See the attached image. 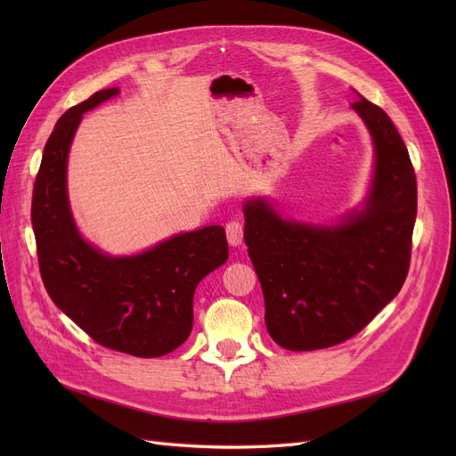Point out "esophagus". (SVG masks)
I'll return each instance as SVG.
<instances>
[{"instance_id":"obj_1","label":"esophagus","mask_w":456,"mask_h":456,"mask_svg":"<svg viewBox=\"0 0 456 456\" xmlns=\"http://www.w3.org/2000/svg\"><path fill=\"white\" fill-rule=\"evenodd\" d=\"M226 238L232 247H238L243 241V224L240 220H230L226 224Z\"/></svg>"}]
</instances>
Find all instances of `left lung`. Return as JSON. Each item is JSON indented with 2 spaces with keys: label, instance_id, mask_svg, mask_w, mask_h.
I'll return each mask as SVG.
<instances>
[{
  "label": "left lung",
  "instance_id": "8db88e82",
  "mask_svg": "<svg viewBox=\"0 0 456 456\" xmlns=\"http://www.w3.org/2000/svg\"><path fill=\"white\" fill-rule=\"evenodd\" d=\"M352 108L375 142V175L362 211L329 228L285 220L260 198L243 207L266 329L285 350L310 352L352 338L399 293L409 272L415 169L382 108L363 96Z\"/></svg>",
  "mask_w": 456,
  "mask_h": 456
}]
</instances>
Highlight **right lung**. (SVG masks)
Instances as JSON below:
<instances>
[{
	"label": "right lung",
	"instance_id": "obj_1",
	"mask_svg": "<svg viewBox=\"0 0 456 456\" xmlns=\"http://www.w3.org/2000/svg\"><path fill=\"white\" fill-rule=\"evenodd\" d=\"M102 89L72 106L54 126L32 196L39 273L51 300L101 346L136 357L176 350L194 323L198 283L228 258L223 226H205L134 256H110L74 224L66 194V159L81 118L112 99Z\"/></svg>",
	"mask_w": 456,
	"mask_h": 456
}]
</instances>
